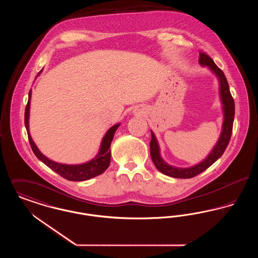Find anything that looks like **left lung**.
<instances>
[{
  "label": "left lung",
  "instance_id": "8db88e82",
  "mask_svg": "<svg viewBox=\"0 0 258 258\" xmlns=\"http://www.w3.org/2000/svg\"><path fill=\"white\" fill-rule=\"evenodd\" d=\"M199 63L203 67H208L209 70L216 74L220 82V96H221V103H222V110H223V123L222 130L220 135V138L209 154L208 157L198 164H196L191 167L181 168L169 165L164 160H162L160 156V146L156 135L151 131L152 139L150 142V151H151V158L159 171L164 175H167L173 178H180V179H189L201 172L205 171L210 167L215 161L219 160L224 153L225 149L227 147L230 137L232 135V127H233L234 115H235V103L234 99L230 94V90L228 86V82L226 77L220 68L215 63V61L209 57L207 54L200 52L199 54Z\"/></svg>",
  "mask_w": 258,
  "mask_h": 258
}]
</instances>
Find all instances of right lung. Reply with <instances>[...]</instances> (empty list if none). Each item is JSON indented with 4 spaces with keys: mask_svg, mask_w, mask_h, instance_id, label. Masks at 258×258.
<instances>
[{
    "mask_svg": "<svg viewBox=\"0 0 258 258\" xmlns=\"http://www.w3.org/2000/svg\"><path fill=\"white\" fill-rule=\"evenodd\" d=\"M41 73V71H40ZM38 73V74H40ZM37 74V75H38ZM31 95L32 91L29 92V99L28 103L26 105L25 109V126L27 130L29 142L31 144L32 150L34 154L36 155L38 160L42 161L45 165H47L50 169L53 171L58 173L62 178L69 180V181H74V182H80V181H86L89 179H92L96 176H98L105 171L110 163L111 152L110 145L113 137L115 135V132L120 126V123H116L106 132L105 135L103 136L101 140L100 148L98 151V154L96 156L95 159H93L85 163L81 164H62L56 161L49 160L46 158L37 147L34 140L32 139L30 131H29V115H30V100H31Z\"/></svg>",
    "mask_w": 258,
    "mask_h": 258,
    "instance_id": "right-lung-1",
    "label": "right lung"
}]
</instances>
